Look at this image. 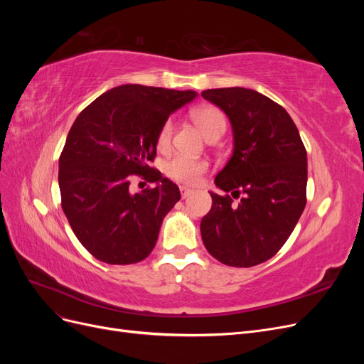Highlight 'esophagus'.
I'll use <instances>...</instances> for the list:
<instances>
[{
	"instance_id": "1",
	"label": "esophagus",
	"mask_w": 364,
	"mask_h": 364,
	"mask_svg": "<svg viewBox=\"0 0 364 364\" xmlns=\"http://www.w3.org/2000/svg\"><path fill=\"white\" fill-rule=\"evenodd\" d=\"M179 190H181V196H182V199H186V197L191 196V193H193V190L186 188V186H181Z\"/></svg>"
}]
</instances>
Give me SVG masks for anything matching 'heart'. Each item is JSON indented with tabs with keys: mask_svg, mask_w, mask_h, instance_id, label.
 I'll return each mask as SVG.
<instances>
[{
	"mask_svg": "<svg viewBox=\"0 0 364 364\" xmlns=\"http://www.w3.org/2000/svg\"><path fill=\"white\" fill-rule=\"evenodd\" d=\"M193 119L196 121V124L199 126V129L202 130V134L205 136H209L211 134H214V132H225V126H226L225 115L220 109L214 106H200L194 109ZM171 134H173V124L171 121H167V123L161 127L159 135H158V146L161 149H165L170 144ZM206 168H208V164L205 161L178 155L173 159H170L167 165H165V173H167L168 178L178 181L181 183L193 185L199 181L200 176L206 171Z\"/></svg>",
	"mask_w": 364,
	"mask_h": 364,
	"instance_id": "heart-1",
	"label": "heart"
}]
</instances>
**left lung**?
<instances>
[{"instance_id":"left-lung-1","label":"left lung","mask_w":364,"mask_h":364,"mask_svg":"<svg viewBox=\"0 0 364 364\" xmlns=\"http://www.w3.org/2000/svg\"><path fill=\"white\" fill-rule=\"evenodd\" d=\"M222 109L234 135L232 156L215 176V186L229 194L213 197L200 222L206 250L226 266L252 267L277 253L306 203V150L282 106L246 87L202 92Z\"/></svg>"}]
</instances>
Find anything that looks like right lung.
Segmentation results:
<instances>
[{
    "label": "right lung",
    "mask_w": 364,
    "mask_h": 364,
    "mask_svg": "<svg viewBox=\"0 0 364 364\" xmlns=\"http://www.w3.org/2000/svg\"><path fill=\"white\" fill-rule=\"evenodd\" d=\"M196 91L121 85L75 118L59 159L62 209L83 247L107 264H135L155 247L164 217L179 202L178 185L149 167L170 114ZM141 173L156 185L130 193Z\"/></svg>",
    "instance_id": "right-lung-1"
}]
</instances>
